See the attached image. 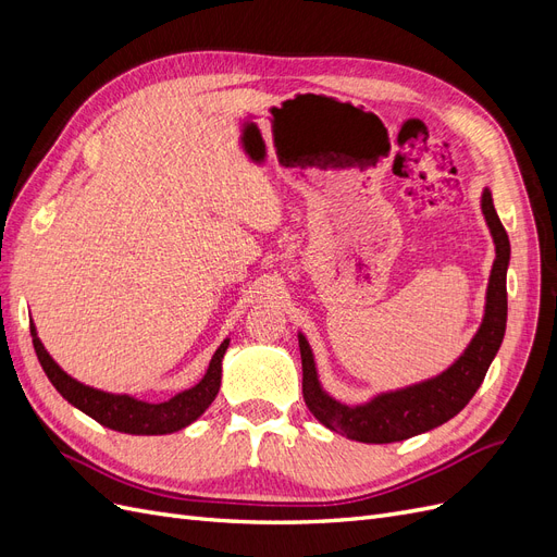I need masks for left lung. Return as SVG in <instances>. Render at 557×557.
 <instances>
[{"label":"left lung","mask_w":557,"mask_h":557,"mask_svg":"<svg viewBox=\"0 0 557 557\" xmlns=\"http://www.w3.org/2000/svg\"><path fill=\"white\" fill-rule=\"evenodd\" d=\"M481 209L487 227L493 232L497 250L491 283H487L485 315L460 360L448 367L444 374L404 387V391L383 393L372 401L362 404V407H346V404L323 393V387L318 383L311 348L305 336L299 334L301 393H305L309 411L325 428L362 444L404 442L444 425L474 397L485 379L487 367H491L502 346L504 330H507V267L511 256L509 234L499 223L491 190H483Z\"/></svg>","instance_id":"8db88e82"}]
</instances>
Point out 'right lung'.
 I'll return each instance as SVG.
<instances>
[{
    "label": "right lung",
    "mask_w": 557,
    "mask_h": 557,
    "mask_svg": "<svg viewBox=\"0 0 557 557\" xmlns=\"http://www.w3.org/2000/svg\"><path fill=\"white\" fill-rule=\"evenodd\" d=\"M29 332H32V344H35V350H37V358L44 367L48 381L55 385V391L66 401L74 404L76 409L95 418L99 425L115 432H125V434H172L183 430L185 425H190L193 420H197L211 407V401L218 395V387H221V372H223L221 362L230 346V339L221 344V348H218L215 356L211 358L205 379H201L195 387H190V391L178 393L170 401L148 404V401L134 399L129 395H109L102 391H95V387H88L74 381L72 376H66L53 362V358L46 352L35 325H29Z\"/></svg>",
    "instance_id": "add662e5"
}]
</instances>
